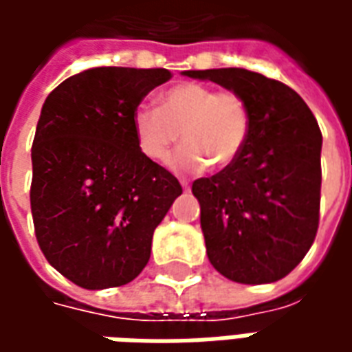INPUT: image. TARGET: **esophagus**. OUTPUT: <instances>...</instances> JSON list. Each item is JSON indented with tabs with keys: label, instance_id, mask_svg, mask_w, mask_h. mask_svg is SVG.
Returning a JSON list of instances; mask_svg holds the SVG:
<instances>
[{
	"label": "esophagus",
	"instance_id": "34e87169",
	"mask_svg": "<svg viewBox=\"0 0 352 352\" xmlns=\"http://www.w3.org/2000/svg\"><path fill=\"white\" fill-rule=\"evenodd\" d=\"M181 186H183L184 190H188V188H190V184H188V181H184V179H183V181H181Z\"/></svg>",
	"mask_w": 352,
	"mask_h": 352
}]
</instances>
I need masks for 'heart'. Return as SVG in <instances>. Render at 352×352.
I'll return each mask as SVG.
<instances>
[{
  "mask_svg": "<svg viewBox=\"0 0 352 352\" xmlns=\"http://www.w3.org/2000/svg\"><path fill=\"white\" fill-rule=\"evenodd\" d=\"M131 128L141 154L153 162L164 160L181 135L184 146L169 156L168 168L199 173L207 164L224 169L239 158L251 135V109L234 90L181 82L162 94L160 107L133 109Z\"/></svg>",
  "mask_w": 352,
  "mask_h": 352,
  "instance_id": "obj_1",
  "label": "heart"
}]
</instances>
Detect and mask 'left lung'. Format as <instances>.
<instances>
[{"label": "left lung", "instance_id": "1", "mask_svg": "<svg viewBox=\"0 0 352 352\" xmlns=\"http://www.w3.org/2000/svg\"><path fill=\"white\" fill-rule=\"evenodd\" d=\"M241 94L251 135L232 166L192 183L207 256L226 279L264 285L287 277L315 241L322 133L287 85L241 67L184 72Z\"/></svg>", "mask_w": 352, "mask_h": 352}]
</instances>
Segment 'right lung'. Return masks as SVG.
<instances>
[{"mask_svg": "<svg viewBox=\"0 0 352 352\" xmlns=\"http://www.w3.org/2000/svg\"><path fill=\"white\" fill-rule=\"evenodd\" d=\"M168 69L94 67L45 100L32 145V217L45 258L88 290L122 287L151 258L156 226L183 188L145 158L131 115Z\"/></svg>", "mask_w": 352, "mask_h": 352, "instance_id": "add662e5", "label": "right lung"}]
</instances>
